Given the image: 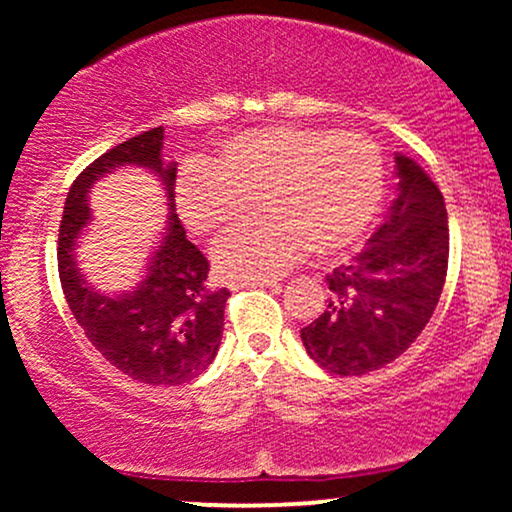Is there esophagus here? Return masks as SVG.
Masks as SVG:
<instances>
[{
  "mask_svg": "<svg viewBox=\"0 0 512 512\" xmlns=\"http://www.w3.org/2000/svg\"><path fill=\"white\" fill-rule=\"evenodd\" d=\"M240 286H250V289H279V281L274 279H255V281H243Z\"/></svg>",
  "mask_w": 512,
  "mask_h": 512,
  "instance_id": "1",
  "label": "esophagus"
}]
</instances>
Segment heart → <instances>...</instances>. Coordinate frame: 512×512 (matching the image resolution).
Returning a JSON list of instances; mask_svg holds the SVG:
<instances>
[{
	"instance_id": "b5f03b06",
	"label": "heart",
	"mask_w": 512,
	"mask_h": 512,
	"mask_svg": "<svg viewBox=\"0 0 512 512\" xmlns=\"http://www.w3.org/2000/svg\"><path fill=\"white\" fill-rule=\"evenodd\" d=\"M383 154L361 134L320 127H267L223 142L214 163L190 161L178 175L182 219L199 236L264 219L214 245L228 279L284 274L305 250L327 257L361 240L383 197Z\"/></svg>"
}]
</instances>
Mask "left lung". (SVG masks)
<instances>
[{"mask_svg": "<svg viewBox=\"0 0 512 512\" xmlns=\"http://www.w3.org/2000/svg\"><path fill=\"white\" fill-rule=\"evenodd\" d=\"M397 199L349 264L327 274L330 301L301 330L308 356L337 375L399 358L431 320L448 274V211L438 185L397 154Z\"/></svg>", "mask_w": 512, "mask_h": 512, "instance_id": "1", "label": "left lung"}]
</instances>
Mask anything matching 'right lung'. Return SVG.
Returning a JSON list of instances; mask_svg holds the SVG:
<instances>
[{"label":"right lung","instance_id":"obj_1","mask_svg":"<svg viewBox=\"0 0 512 512\" xmlns=\"http://www.w3.org/2000/svg\"><path fill=\"white\" fill-rule=\"evenodd\" d=\"M163 127L137 134L86 166L69 187L57 238V267L69 308L105 361L144 385H182L214 361L221 344L228 289H209V262L185 236L175 214V168L161 158ZM122 165L149 167L164 182L171 219L145 279L132 292L108 297L75 267V238L90 220L92 182Z\"/></svg>","mask_w":512,"mask_h":512}]
</instances>
